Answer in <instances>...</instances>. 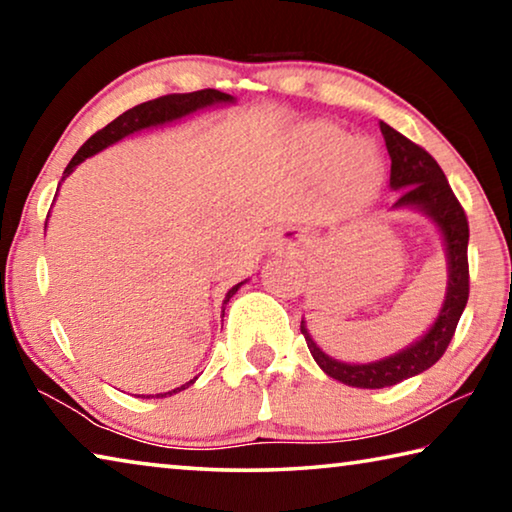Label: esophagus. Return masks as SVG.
Here are the masks:
<instances>
[{"mask_svg": "<svg viewBox=\"0 0 512 512\" xmlns=\"http://www.w3.org/2000/svg\"><path fill=\"white\" fill-rule=\"evenodd\" d=\"M280 246H282V239H280Z\"/></svg>", "mask_w": 512, "mask_h": 512, "instance_id": "obj_1", "label": "esophagus"}]
</instances>
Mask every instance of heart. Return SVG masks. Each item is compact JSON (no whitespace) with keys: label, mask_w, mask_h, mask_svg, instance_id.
Wrapping results in <instances>:
<instances>
[{"label":"heart","mask_w":512,"mask_h":512,"mask_svg":"<svg viewBox=\"0 0 512 512\" xmlns=\"http://www.w3.org/2000/svg\"><path fill=\"white\" fill-rule=\"evenodd\" d=\"M302 151L316 169L332 164L334 180L343 187L366 189L377 183L381 158L366 140H352L350 133L334 126H311L302 133Z\"/></svg>","instance_id":"obj_1"}]
</instances>
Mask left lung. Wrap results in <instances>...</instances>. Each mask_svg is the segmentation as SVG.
Segmentation results:
<instances>
[{
  "label": "left lung",
  "instance_id": "8db88e82",
  "mask_svg": "<svg viewBox=\"0 0 512 512\" xmlns=\"http://www.w3.org/2000/svg\"><path fill=\"white\" fill-rule=\"evenodd\" d=\"M379 128L386 140L388 155H391V189L400 192L391 210L420 212L436 225L447 257V291L436 320L418 341L406 345L400 352H393L391 357L370 363H348L329 357L311 339L305 320H302L300 332L320 370L327 377L354 388L395 386L429 370L445 354L467 305V296H470V268H467L470 228H467V216L461 203L456 201L443 169L422 146L406 140L395 128L384 121H379Z\"/></svg>",
  "mask_w": 512,
  "mask_h": 512
}]
</instances>
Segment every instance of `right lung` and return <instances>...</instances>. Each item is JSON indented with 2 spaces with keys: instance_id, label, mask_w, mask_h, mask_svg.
I'll return each instance as SVG.
<instances>
[{
  "instance_id": "obj_1",
  "label": "right lung",
  "mask_w": 512,
  "mask_h": 512,
  "mask_svg": "<svg viewBox=\"0 0 512 512\" xmlns=\"http://www.w3.org/2000/svg\"><path fill=\"white\" fill-rule=\"evenodd\" d=\"M237 99L232 97V94H225L219 90H198V92H189V94H167V97H160V99H153V101H146L140 103V106H135L131 110H126L124 115H119L117 119H112L106 128H101V131L94 133L88 142H85L72 160H69L67 169L63 173V180L72 173L85 158H92V155H97L99 151L108 149V146L117 144L119 140H124V137L133 135V133H140L144 128H153V126H164V124H171V121H178L183 117L194 115L198 110H205V108H212V106H230V103H235ZM60 187V185H58ZM47 228V223H45ZM248 280L239 282L232 287L228 293H225L223 298V307H221V314H225V305H228L230 298L235 296L239 291L241 284H246ZM196 381V377L192 381H187V384L173 388L169 393H158L155 397H167V395H176L180 391H185L187 386H192ZM146 397H153V395H146Z\"/></svg>"
}]
</instances>
